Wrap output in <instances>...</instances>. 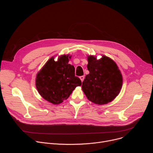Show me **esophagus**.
Wrapping results in <instances>:
<instances>
[{
  "instance_id": "1",
  "label": "esophagus",
  "mask_w": 153,
  "mask_h": 153,
  "mask_svg": "<svg viewBox=\"0 0 153 153\" xmlns=\"http://www.w3.org/2000/svg\"><path fill=\"white\" fill-rule=\"evenodd\" d=\"M84 76H80V80H81V81L82 82H83V80H84Z\"/></svg>"
}]
</instances>
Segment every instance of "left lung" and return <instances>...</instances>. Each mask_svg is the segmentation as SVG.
I'll use <instances>...</instances> for the list:
<instances>
[{
    "label": "left lung",
    "mask_w": 153,
    "mask_h": 153,
    "mask_svg": "<svg viewBox=\"0 0 153 153\" xmlns=\"http://www.w3.org/2000/svg\"><path fill=\"white\" fill-rule=\"evenodd\" d=\"M87 68L90 73L82 82V89L86 97L93 103L103 105L112 101L120 93L122 76L116 63L103 56L97 60L88 57Z\"/></svg>",
    "instance_id": "8db88e82"
}]
</instances>
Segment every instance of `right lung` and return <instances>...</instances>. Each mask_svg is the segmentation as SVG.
Here are the masks:
<instances>
[{
	"mask_svg": "<svg viewBox=\"0 0 153 153\" xmlns=\"http://www.w3.org/2000/svg\"><path fill=\"white\" fill-rule=\"evenodd\" d=\"M71 56L63 55L57 61L51 58L38 73L37 90L41 96L53 104H59L68 98L80 79L75 76V68L68 63Z\"/></svg>",
	"mask_w": 153,
	"mask_h": 153,
	"instance_id": "1",
	"label": "right lung"
}]
</instances>
